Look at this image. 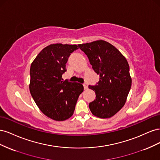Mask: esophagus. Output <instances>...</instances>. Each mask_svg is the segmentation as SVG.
I'll use <instances>...</instances> for the list:
<instances>
[{
    "instance_id": "esophagus-1",
    "label": "esophagus",
    "mask_w": 160,
    "mask_h": 160,
    "mask_svg": "<svg viewBox=\"0 0 160 160\" xmlns=\"http://www.w3.org/2000/svg\"><path fill=\"white\" fill-rule=\"evenodd\" d=\"M83 87H84V89H88V83H85L83 84Z\"/></svg>"
}]
</instances>
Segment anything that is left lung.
<instances>
[{
	"label": "left lung",
	"mask_w": 160,
	"mask_h": 160,
	"mask_svg": "<svg viewBox=\"0 0 160 160\" xmlns=\"http://www.w3.org/2000/svg\"><path fill=\"white\" fill-rule=\"evenodd\" d=\"M88 56L93 70L99 75L98 85L89 86L96 98L89 105L91 113L99 118L113 117L127 101L132 86L128 62L109 42L98 40L78 45Z\"/></svg>",
	"instance_id": "obj_1"
}]
</instances>
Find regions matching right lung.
<instances>
[{"mask_svg":"<svg viewBox=\"0 0 160 160\" xmlns=\"http://www.w3.org/2000/svg\"><path fill=\"white\" fill-rule=\"evenodd\" d=\"M78 49L76 45L51 44L32 62L30 93L42 113L55 121H65L73 114L83 86L62 79L68 57Z\"/></svg>","mask_w":160,"mask_h":160,"instance_id":"right-lung-1","label":"right lung"}]
</instances>
